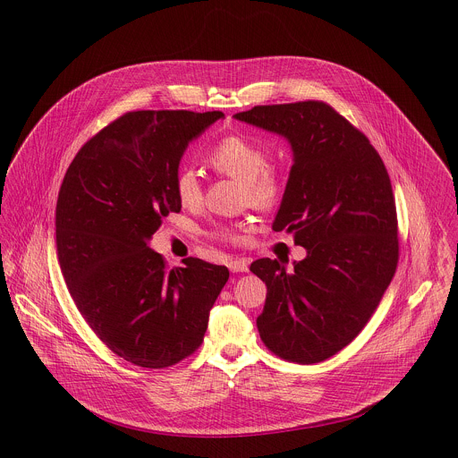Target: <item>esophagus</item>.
<instances>
[{
	"mask_svg": "<svg viewBox=\"0 0 458 458\" xmlns=\"http://www.w3.org/2000/svg\"><path fill=\"white\" fill-rule=\"evenodd\" d=\"M228 268L233 274H244V272H248V263H246L244 259H235V260H230Z\"/></svg>",
	"mask_w": 458,
	"mask_h": 458,
	"instance_id": "esophagus-1",
	"label": "esophagus"
}]
</instances>
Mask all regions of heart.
Listing matches in <instances>:
<instances>
[{
  "instance_id": "obj_1",
  "label": "heart",
  "mask_w": 458,
  "mask_h": 458,
  "mask_svg": "<svg viewBox=\"0 0 458 458\" xmlns=\"http://www.w3.org/2000/svg\"><path fill=\"white\" fill-rule=\"evenodd\" d=\"M210 165L223 175L242 181V198L259 210H270L279 205L286 191V177L281 170L270 166L265 147L242 134L223 138L208 154ZM177 201L186 208L199 207L203 188L198 172L184 166L174 181ZM217 235L228 242H241V228H221Z\"/></svg>"
}]
</instances>
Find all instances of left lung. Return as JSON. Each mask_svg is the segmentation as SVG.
<instances>
[{
	"label": "left lung",
	"mask_w": 458,
	"mask_h": 458,
	"mask_svg": "<svg viewBox=\"0 0 458 458\" xmlns=\"http://www.w3.org/2000/svg\"><path fill=\"white\" fill-rule=\"evenodd\" d=\"M233 117L288 140L293 165L272 228L306 248L292 272L277 259L251 263L267 284L259 335L284 360H326L362 332L397 270L387 170L360 130L322 101L260 105Z\"/></svg>",
	"instance_id": "1"
}]
</instances>
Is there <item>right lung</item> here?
<instances>
[{
  "label": "right lung",
  "mask_w": 458,
  "mask_h": 458,
  "mask_svg": "<svg viewBox=\"0 0 458 458\" xmlns=\"http://www.w3.org/2000/svg\"><path fill=\"white\" fill-rule=\"evenodd\" d=\"M223 112L138 110L112 121L76 154L59 188L61 274L94 334L119 357L161 369L203 343L226 267L188 257L168 268L148 246L170 212L188 143Z\"/></svg>",
  "instance_id": "right-lung-1"
}]
</instances>
